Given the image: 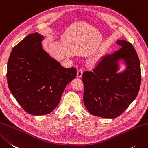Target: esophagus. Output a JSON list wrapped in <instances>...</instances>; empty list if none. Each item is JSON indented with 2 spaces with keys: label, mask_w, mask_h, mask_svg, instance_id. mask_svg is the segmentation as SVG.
Returning a JSON list of instances; mask_svg holds the SVG:
<instances>
[{
  "label": "esophagus",
  "mask_w": 148,
  "mask_h": 148,
  "mask_svg": "<svg viewBox=\"0 0 148 148\" xmlns=\"http://www.w3.org/2000/svg\"><path fill=\"white\" fill-rule=\"evenodd\" d=\"M82 74H83V69H78L77 71V77H78V78L82 77Z\"/></svg>",
  "instance_id": "34e87169"
}]
</instances>
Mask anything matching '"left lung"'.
Segmentation results:
<instances>
[{"mask_svg": "<svg viewBox=\"0 0 148 148\" xmlns=\"http://www.w3.org/2000/svg\"><path fill=\"white\" fill-rule=\"evenodd\" d=\"M117 43L121 46L119 50L103 56L92 71L83 74L84 105L95 116L119 117L135 100L139 91L141 71L137 52L126 40H117ZM121 60L127 67L117 73Z\"/></svg>", "mask_w": 148, "mask_h": 148, "instance_id": "8db88e82", "label": "left lung"}]
</instances>
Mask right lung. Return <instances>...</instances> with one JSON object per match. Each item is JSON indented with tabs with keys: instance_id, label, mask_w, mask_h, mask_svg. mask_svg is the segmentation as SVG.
<instances>
[{
	"instance_id": "obj_1",
	"label": "right lung",
	"mask_w": 148,
	"mask_h": 148,
	"mask_svg": "<svg viewBox=\"0 0 148 148\" xmlns=\"http://www.w3.org/2000/svg\"><path fill=\"white\" fill-rule=\"evenodd\" d=\"M43 36L29 34L13 48L8 62L9 89L22 108L33 115H47L58 105L75 67L64 68L42 48Z\"/></svg>"
}]
</instances>
